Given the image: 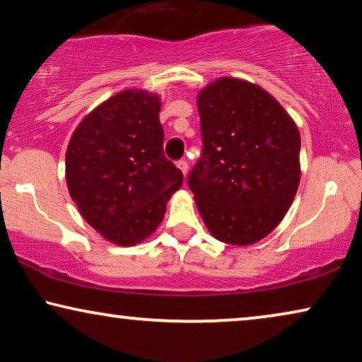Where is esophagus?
I'll return each mask as SVG.
<instances>
[{"label": "esophagus", "instance_id": "esophagus-1", "mask_svg": "<svg viewBox=\"0 0 362 362\" xmlns=\"http://www.w3.org/2000/svg\"><path fill=\"white\" fill-rule=\"evenodd\" d=\"M177 167H179V169L182 170V174L183 175H185L187 174V170H188V163H187V160H177Z\"/></svg>", "mask_w": 362, "mask_h": 362}]
</instances>
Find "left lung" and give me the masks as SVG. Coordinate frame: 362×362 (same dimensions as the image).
Here are the masks:
<instances>
[{
	"label": "left lung",
	"instance_id": "left-lung-1",
	"mask_svg": "<svg viewBox=\"0 0 362 362\" xmlns=\"http://www.w3.org/2000/svg\"><path fill=\"white\" fill-rule=\"evenodd\" d=\"M203 154L188 175L214 239L252 245L281 223L300 180V133L262 86L223 76L197 95Z\"/></svg>",
	"mask_w": 362,
	"mask_h": 362
}]
</instances>
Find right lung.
Masks as SVG:
<instances>
[{"mask_svg":"<svg viewBox=\"0 0 362 362\" xmlns=\"http://www.w3.org/2000/svg\"><path fill=\"white\" fill-rule=\"evenodd\" d=\"M160 95L129 88L90 110L71 134L64 159L69 197L90 228L129 247L163 223L183 175L164 156Z\"/></svg>","mask_w":362,"mask_h":362,"instance_id":"1","label":"right lung"}]
</instances>
